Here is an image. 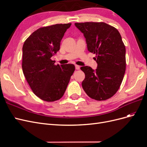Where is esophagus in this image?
<instances>
[{
    "mask_svg": "<svg viewBox=\"0 0 147 147\" xmlns=\"http://www.w3.org/2000/svg\"><path fill=\"white\" fill-rule=\"evenodd\" d=\"M75 68H76L77 70H79L80 69V66L78 65H75Z\"/></svg>",
    "mask_w": 147,
    "mask_h": 147,
    "instance_id": "34e87169",
    "label": "esophagus"
}]
</instances>
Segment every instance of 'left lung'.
<instances>
[{
	"label": "left lung",
	"mask_w": 147,
	"mask_h": 147,
	"mask_svg": "<svg viewBox=\"0 0 147 147\" xmlns=\"http://www.w3.org/2000/svg\"><path fill=\"white\" fill-rule=\"evenodd\" d=\"M86 38L88 51L96 54L97 67L83 66L85 74L82 87L86 94L104 100L116 93L126 70V48L118 30L103 22L75 23Z\"/></svg>",
	"instance_id": "1"
}]
</instances>
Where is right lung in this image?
I'll use <instances>...</instances> for the list:
<instances>
[{"label": "right lung", "mask_w": 147, "mask_h": 147, "mask_svg": "<svg viewBox=\"0 0 147 147\" xmlns=\"http://www.w3.org/2000/svg\"><path fill=\"white\" fill-rule=\"evenodd\" d=\"M71 23L57 24L38 29L23 47L22 69L33 92L47 102L63 96L75 71L72 64L55 65L51 57L59 50L64 33Z\"/></svg>", "instance_id": "1"}]
</instances>
